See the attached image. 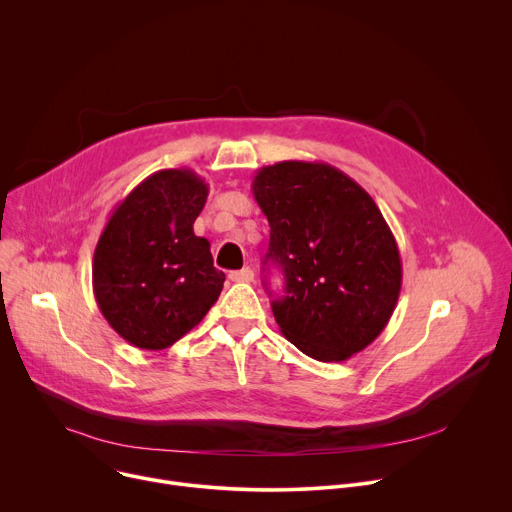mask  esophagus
<instances>
[{
    "label": "esophagus",
    "mask_w": 512,
    "mask_h": 512,
    "mask_svg": "<svg viewBox=\"0 0 512 512\" xmlns=\"http://www.w3.org/2000/svg\"><path fill=\"white\" fill-rule=\"evenodd\" d=\"M233 281H241V283H251L253 281V277H255V273H253V269H249V267H245V269H239V271H231V275H229Z\"/></svg>",
    "instance_id": "obj_1"
}]
</instances>
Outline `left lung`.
Returning <instances> with one entry per match:
<instances>
[{"label": "left lung", "mask_w": 512, "mask_h": 512, "mask_svg": "<svg viewBox=\"0 0 512 512\" xmlns=\"http://www.w3.org/2000/svg\"><path fill=\"white\" fill-rule=\"evenodd\" d=\"M285 277L271 302L281 334L310 358L342 362L389 324L401 291L397 241L371 194L324 162L263 166L251 184Z\"/></svg>", "instance_id": "1"}]
</instances>
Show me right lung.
I'll return each mask as SVG.
<instances>
[{
	"instance_id": "add662e5",
	"label": "right lung",
	"mask_w": 512,
	"mask_h": 512,
	"mask_svg": "<svg viewBox=\"0 0 512 512\" xmlns=\"http://www.w3.org/2000/svg\"><path fill=\"white\" fill-rule=\"evenodd\" d=\"M206 196L208 184L188 168L154 172L115 206L99 237L95 300L135 348L172 346L221 296L225 273L192 229Z\"/></svg>"
}]
</instances>
